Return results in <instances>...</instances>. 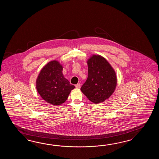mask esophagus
Segmentation results:
<instances>
[{
    "label": "esophagus",
    "mask_w": 159,
    "mask_h": 159,
    "mask_svg": "<svg viewBox=\"0 0 159 159\" xmlns=\"http://www.w3.org/2000/svg\"><path fill=\"white\" fill-rule=\"evenodd\" d=\"M75 88L77 89H80L81 88V84H75Z\"/></svg>",
    "instance_id": "obj_1"
}]
</instances>
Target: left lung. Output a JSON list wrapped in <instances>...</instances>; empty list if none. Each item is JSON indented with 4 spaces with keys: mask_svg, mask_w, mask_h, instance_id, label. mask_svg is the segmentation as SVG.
Returning a JSON list of instances; mask_svg holds the SVG:
<instances>
[{
    "mask_svg": "<svg viewBox=\"0 0 159 159\" xmlns=\"http://www.w3.org/2000/svg\"><path fill=\"white\" fill-rule=\"evenodd\" d=\"M87 63L88 78L81 90L93 103H100L110 98L115 91L116 73L106 59L100 55H92Z\"/></svg>",
    "mask_w": 159,
    "mask_h": 159,
    "instance_id": "1",
    "label": "left lung"
}]
</instances>
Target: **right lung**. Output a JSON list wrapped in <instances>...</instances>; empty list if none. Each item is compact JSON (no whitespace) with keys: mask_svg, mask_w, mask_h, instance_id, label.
I'll use <instances>...</instances> for the list:
<instances>
[{"mask_svg":"<svg viewBox=\"0 0 159 159\" xmlns=\"http://www.w3.org/2000/svg\"><path fill=\"white\" fill-rule=\"evenodd\" d=\"M62 70L63 67L58 61H50L42 68L36 80L38 93L45 101L52 105H62L75 88L65 78Z\"/></svg>","mask_w":159,"mask_h":159,"instance_id":"1","label":"right lung"}]
</instances>
